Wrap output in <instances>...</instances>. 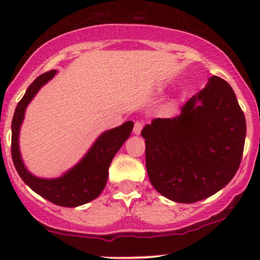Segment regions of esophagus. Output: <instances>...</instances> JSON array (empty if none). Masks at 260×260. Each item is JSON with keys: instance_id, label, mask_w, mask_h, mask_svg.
Returning <instances> with one entry per match:
<instances>
[{"instance_id": "obj_1", "label": "esophagus", "mask_w": 260, "mask_h": 260, "mask_svg": "<svg viewBox=\"0 0 260 260\" xmlns=\"http://www.w3.org/2000/svg\"><path fill=\"white\" fill-rule=\"evenodd\" d=\"M143 127H144L143 122L137 121L136 123H135V127H133V132H135V135H137V136L141 135V132H142V129H143Z\"/></svg>"}]
</instances>
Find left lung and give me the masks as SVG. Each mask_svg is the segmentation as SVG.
<instances>
[{
    "label": "left lung",
    "mask_w": 260,
    "mask_h": 260,
    "mask_svg": "<svg viewBox=\"0 0 260 260\" xmlns=\"http://www.w3.org/2000/svg\"><path fill=\"white\" fill-rule=\"evenodd\" d=\"M246 117L228 82L212 76L174 118H155L142 131L145 165L164 198L192 204L223 189L238 170Z\"/></svg>",
    "instance_id": "obj_1"
}]
</instances>
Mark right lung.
<instances>
[{
  "label": "right lung",
  "instance_id": "1",
  "mask_svg": "<svg viewBox=\"0 0 260 260\" xmlns=\"http://www.w3.org/2000/svg\"><path fill=\"white\" fill-rule=\"evenodd\" d=\"M56 70L48 71L38 76L25 91L24 96L17 105L12 119V152L13 164L21 179L34 192L48 201L64 207H76L87 204L105 189L108 178V168L119 148L129 138L133 129V122L106 131L96 139L92 147L75 167L55 179L37 178L29 173L22 160L19 152V129L24 118L25 108L43 85L54 78Z\"/></svg>",
  "mask_w": 260,
  "mask_h": 260
}]
</instances>
